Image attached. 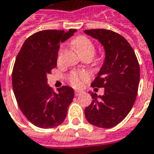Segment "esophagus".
Wrapping results in <instances>:
<instances>
[{
  "instance_id": "esophagus-1",
  "label": "esophagus",
  "mask_w": 154,
  "mask_h": 154,
  "mask_svg": "<svg viewBox=\"0 0 154 154\" xmlns=\"http://www.w3.org/2000/svg\"><path fill=\"white\" fill-rule=\"evenodd\" d=\"M81 93H82V91H75V95L76 97H77V96H79Z\"/></svg>"
}]
</instances>
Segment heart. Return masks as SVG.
Instances as JSON below:
<instances>
[{
  "mask_svg": "<svg viewBox=\"0 0 154 154\" xmlns=\"http://www.w3.org/2000/svg\"><path fill=\"white\" fill-rule=\"evenodd\" d=\"M73 46H75L80 57L85 55H90L93 57L96 51V48L93 42L88 37L80 35L76 37L72 41ZM62 50L60 51V52ZM90 79V75L85 71H73L69 76V80L70 84L75 87H81L84 83Z\"/></svg>",
  "mask_w": 154,
  "mask_h": 154,
  "instance_id": "1",
  "label": "heart"
}]
</instances>
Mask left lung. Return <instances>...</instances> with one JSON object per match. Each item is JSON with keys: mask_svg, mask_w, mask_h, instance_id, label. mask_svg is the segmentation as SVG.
<instances>
[{"mask_svg": "<svg viewBox=\"0 0 154 154\" xmlns=\"http://www.w3.org/2000/svg\"><path fill=\"white\" fill-rule=\"evenodd\" d=\"M85 33L98 40L106 53L103 65L91 85L94 88L103 87L104 95L91 94L93 100L85 109V115L95 126L112 128L127 116L136 101L139 63L130 43L118 33L104 29H86Z\"/></svg>", "mask_w": 154, "mask_h": 154, "instance_id": "1", "label": "left lung"}]
</instances>
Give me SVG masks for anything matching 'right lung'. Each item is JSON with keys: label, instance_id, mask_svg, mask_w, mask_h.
<instances>
[{"label": "right lung", "instance_id": "obj_1", "mask_svg": "<svg viewBox=\"0 0 154 154\" xmlns=\"http://www.w3.org/2000/svg\"><path fill=\"white\" fill-rule=\"evenodd\" d=\"M75 31L36 32L26 39L16 57L12 74L13 92L22 113L37 127L58 126L73 101L74 90L64 85L55 92L47 85L46 76L57 67L60 43Z\"/></svg>", "mask_w": 154, "mask_h": 154}]
</instances>
